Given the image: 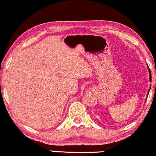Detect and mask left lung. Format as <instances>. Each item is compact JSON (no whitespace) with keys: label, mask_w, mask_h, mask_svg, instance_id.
<instances>
[{"label":"left lung","mask_w":156,"mask_h":156,"mask_svg":"<svg viewBox=\"0 0 156 156\" xmlns=\"http://www.w3.org/2000/svg\"><path fill=\"white\" fill-rule=\"evenodd\" d=\"M147 68H148V70H149V78H150V81L151 82V80H152V77H151V72H150V68H149V67H148V66H147ZM150 88H151V85H150V87L149 90H148L147 94H149V92H150Z\"/></svg>","instance_id":"left-lung-1"}]
</instances>
